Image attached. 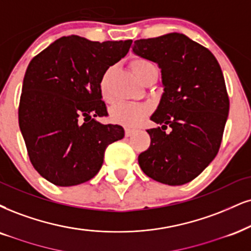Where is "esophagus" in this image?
Masks as SVG:
<instances>
[{
    "label": "esophagus",
    "mask_w": 251,
    "mask_h": 251,
    "mask_svg": "<svg viewBox=\"0 0 251 251\" xmlns=\"http://www.w3.org/2000/svg\"><path fill=\"white\" fill-rule=\"evenodd\" d=\"M132 134H135V129L126 128V137H130Z\"/></svg>",
    "instance_id": "1"
}]
</instances>
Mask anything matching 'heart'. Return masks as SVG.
<instances>
[{
	"label": "heart",
	"instance_id": "b5f03b06",
	"mask_svg": "<svg viewBox=\"0 0 251 251\" xmlns=\"http://www.w3.org/2000/svg\"><path fill=\"white\" fill-rule=\"evenodd\" d=\"M132 71H134L135 75L137 76L138 80L143 78L144 74H147L149 71L157 70L156 66L151 63L150 60L145 59V58H136L131 61L130 64ZM111 69H108L106 72L102 74L100 85V94L104 101H110V97L107 91V80L109 76ZM148 107L144 104L137 103H126V102H120L116 103L115 106L111 107L110 109V119L113 122L119 123V125L126 126H136L138 122L147 116Z\"/></svg>",
	"mask_w": 251,
	"mask_h": 251
}]
</instances>
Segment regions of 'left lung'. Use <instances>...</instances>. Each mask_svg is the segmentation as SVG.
<instances>
[{
  "label": "left lung",
  "mask_w": 251,
  "mask_h": 251,
  "mask_svg": "<svg viewBox=\"0 0 251 251\" xmlns=\"http://www.w3.org/2000/svg\"><path fill=\"white\" fill-rule=\"evenodd\" d=\"M132 51L162 70L164 93L148 129L151 143L138 156L148 177L177 186L197 178L215 158L229 113L216 58L182 33L135 40ZM169 132H166L167 129Z\"/></svg>",
  "instance_id": "8db88e82"
}]
</instances>
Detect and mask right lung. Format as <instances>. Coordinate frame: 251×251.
<instances>
[{
    "label": "right lung",
    "mask_w": 251,
    "mask_h": 251,
    "mask_svg": "<svg viewBox=\"0 0 251 251\" xmlns=\"http://www.w3.org/2000/svg\"><path fill=\"white\" fill-rule=\"evenodd\" d=\"M131 43L61 37L30 61L18 123L30 162L46 180L57 186L88 181L100 171L108 145L125 137L121 126L97 121L108 116L99 85Z\"/></svg>",
    "instance_id": "right-lung-1"
}]
</instances>
